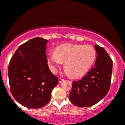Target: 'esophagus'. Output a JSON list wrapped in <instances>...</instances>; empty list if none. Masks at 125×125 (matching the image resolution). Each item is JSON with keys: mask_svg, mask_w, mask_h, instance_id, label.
<instances>
[{"mask_svg": "<svg viewBox=\"0 0 125 125\" xmlns=\"http://www.w3.org/2000/svg\"><path fill=\"white\" fill-rule=\"evenodd\" d=\"M64 81V79H62V78H61V77H60V78H59V83H61V82H62L63 81Z\"/></svg>", "mask_w": 125, "mask_h": 125, "instance_id": "esophagus-1", "label": "esophagus"}]
</instances>
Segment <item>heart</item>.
Masks as SVG:
<instances>
[{
    "label": "heart",
    "mask_w": 125,
    "mask_h": 125,
    "mask_svg": "<svg viewBox=\"0 0 125 125\" xmlns=\"http://www.w3.org/2000/svg\"><path fill=\"white\" fill-rule=\"evenodd\" d=\"M48 62L52 72L64 62V72L78 77L84 74L96 59V51L92 46L80 44L65 43L59 46L54 52L48 53Z\"/></svg>",
    "instance_id": "heart-1"
}]
</instances>
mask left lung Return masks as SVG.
<instances>
[{"mask_svg":"<svg viewBox=\"0 0 125 125\" xmlns=\"http://www.w3.org/2000/svg\"><path fill=\"white\" fill-rule=\"evenodd\" d=\"M96 60L94 66L80 81L73 82L69 99L79 107L94 105L106 95L110 89L112 60L104 48L94 45Z\"/></svg>","mask_w":125,"mask_h":125,"instance_id":"obj_1","label":"left lung"}]
</instances>
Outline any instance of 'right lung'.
<instances>
[{
    "label": "right lung",
    "mask_w": 125,
    "mask_h": 125,
    "mask_svg": "<svg viewBox=\"0 0 125 125\" xmlns=\"http://www.w3.org/2000/svg\"><path fill=\"white\" fill-rule=\"evenodd\" d=\"M47 40L35 38L19 47L9 64L8 76L11 94L24 106L43 107L50 101L58 78L47 64Z\"/></svg>",
    "instance_id": "right-lung-1"
}]
</instances>
